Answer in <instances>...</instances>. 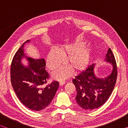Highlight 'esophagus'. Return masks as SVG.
I'll use <instances>...</instances> for the list:
<instances>
[{
    "instance_id": "1",
    "label": "esophagus",
    "mask_w": 128,
    "mask_h": 128,
    "mask_svg": "<svg viewBox=\"0 0 128 128\" xmlns=\"http://www.w3.org/2000/svg\"><path fill=\"white\" fill-rule=\"evenodd\" d=\"M65 84V81H60L59 82V85L60 86H62L64 85Z\"/></svg>"
}]
</instances>
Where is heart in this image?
<instances>
[{
  "mask_svg": "<svg viewBox=\"0 0 128 128\" xmlns=\"http://www.w3.org/2000/svg\"><path fill=\"white\" fill-rule=\"evenodd\" d=\"M85 41L78 40L62 46L60 50L52 47L47 56L46 64L50 70H54L66 62V58L69 66H63L52 73V77L58 80L66 79L72 75L73 70L80 72L88 68L92 58V48L85 46Z\"/></svg>",
  "mask_w": 128,
  "mask_h": 128,
  "instance_id": "obj_1",
  "label": "heart"
}]
</instances>
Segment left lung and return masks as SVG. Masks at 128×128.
I'll return each instance as SVG.
<instances>
[{"label":"left lung","instance_id":"obj_1","mask_svg":"<svg viewBox=\"0 0 128 128\" xmlns=\"http://www.w3.org/2000/svg\"><path fill=\"white\" fill-rule=\"evenodd\" d=\"M104 61L112 66L111 73L107 77H97L93 64L73 80L77 90V103L84 110H92L101 107L113 92L118 72L116 60L111 48L108 49Z\"/></svg>","mask_w":128,"mask_h":128}]
</instances>
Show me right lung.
Instances as JSON below:
<instances>
[{
  "label": "right lung",
  "instance_id": "obj_1",
  "mask_svg": "<svg viewBox=\"0 0 128 128\" xmlns=\"http://www.w3.org/2000/svg\"><path fill=\"white\" fill-rule=\"evenodd\" d=\"M23 43L13 58L10 67V81L17 98L24 105L33 111H40L47 107L52 100L59 88L57 81H54L44 88H41L48 78L45 70L44 59H35L28 57L24 54ZM26 58L28 66H25L21 62Z\"/></svg>",
  "mask_w": 128,
  "mask_h": 128
}]
</instances>
